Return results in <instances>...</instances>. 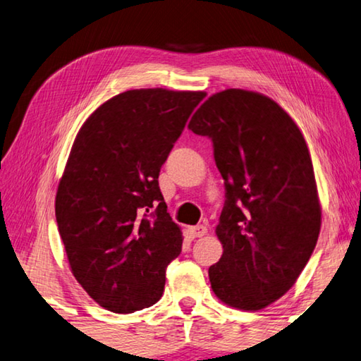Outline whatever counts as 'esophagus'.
I'll use <instances>...</instances> for the list:
<instances>
[{"label":"esophagus","instance_id":"34e87169","mask_svg":"<svg viewBox=\"0 0 361 361\" xmlns=\"http://www.w3.org/2000/svg\"><path fill=\"white\" fill-rule=\"evenodd\" d=\"M188 231H189V234H191V237H202V235L207 234V232H209L207 226H204V224L191 226V228H189Z\"/></svg>","mask_w":361,"mask_h":361}]
</instances>
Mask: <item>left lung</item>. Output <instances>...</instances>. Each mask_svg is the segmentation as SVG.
<instances>
[{
  "instance_id": "1",
  "label": "left lung",
  "mask_w": 361,
  "mask_h": 361,
  "mask_svg": "<svg viewBox=\"0 0 361 361\" xmlns=\"http://www.w3.org/2000/svg\"><path fill=\"white\" fill-rule=\"evenodd\" d=\"M188 129L212 140L226 189L212 290L231 307L264 309L295 285L320 234L307 145L276 102L242 89L212 95Z\"/></svg>"
}]
</instances>
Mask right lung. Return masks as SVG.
Instances as JSON below:
<instances>
[{
	"label": "right lung",
	"instance_id": "1",
	"mask_svg": "<svg viewBox=\"0 0 361 361\" xmlns=\"http://www.w3.org/2000/svg\"><path fill=\"white\" fill-rule=\"evenodd\" d=\"M205 92L127 90L79 129L56 195L73 276L114 314L156 304L166 269L181 253L159 172Z\"/></svg>",
	"mask_w": 361,
	"mask_h": 361
}]
</instances>
